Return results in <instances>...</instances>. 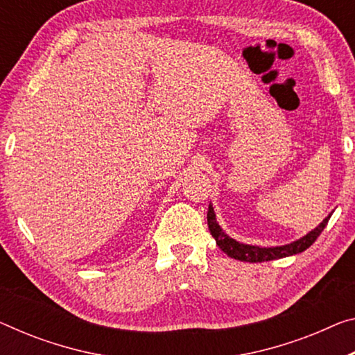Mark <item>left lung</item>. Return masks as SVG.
Instances as JSON below:
<instances>
[{
  "instance_id": "left-lung-1",
  "label": "left lung",
  "mask_w": 355,
  "mask_h": 355,
  "mask_svg": "<svg viewBox=\"0 0 355 355\" xmlns=\"http://www.w3.org/2000/svg\"><path fill=\"white\" fill-rule=\"evenodd\" d=\"M329 219L330 216L325 217V220L320 223L319 227H315L313 232H309L306 234V236L300 238L298 241H293L291 244H286V246H279V248H259V246H249V244H241L234 241V239H232L230 236H227V234L222 232L219 223L216 222V214L211 205L208 209V227L212 236L216 238L217 246H219L223 252L228 255V257L241 260V261H250V263L276 260V259L288 257V255L303 252V250H306L311 244L318 239L319 234L322 233Z\"/></svg>"
}]
</instances>
